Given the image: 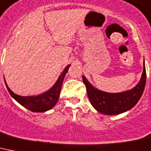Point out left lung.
Instances as JSON below:
<instances>
[{
  "mask_svg": "<svg viewBox=\"0 0 151 151\" xmlns=\"http://www.w3.org/2000/svg\"><path fill=\"white\" fill-rule=\"evenodd\" d=\"M146 79L147 76L144 61L140 81L134 88L123 92L109 93L99 90L93 86L84 76H82L91 104L100 113L110 116L125 112L135 106L143 95Z\"/></svg>",
  "mask_w": 151,
  "mask_h": 151,
  "instance_id": "8db88e82",
  "label": "left lung"
}]
</instances>
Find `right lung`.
<instances>
[{
    "mask_svg": "<svg viewBox=\"0 0 151 151\" xmlns=\"http://www.w3.org/2000/svg\"><path fill=\"white\" fill-rule=\"evenodd\" d=\"M70 67V64L67 65V67H65V69L61 73L60 75L59 76L58 79L52 88L42 94L35 95V96H21V95H16L8 88L5 81L4 82H5L6 87L8 88L10 95L20 105L26 108L27 109L34 111V112H45L52 109L57 103L63 79Z\"/></svg>",
    "mask_w": 151,
    "mask_h": 151,
    "instance_id": "obj_1",
    "label": "right lung"
}]
</instances>
